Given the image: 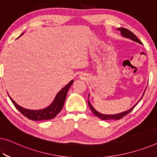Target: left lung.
Returning a JSON list of instances; mask_svg holds the SVG:
<instances>
[{
    "label": "left lung",
    "instance_id": "8db88e82",
    "mask_svg": "<svg viewBox=\"0 0 157 157\" xmlns=\"http://www.w3.org/2000/svg\"><path fill=\"white\" fill-rule=\"evenodd\" d=\"M118 31H119L121 33V35L123 36L126 37V38H130V39H131L132 40H134V41L136 42H137L138 43H140V44H143L142 43V42L138 38H137V36L136 35L134 34L133 33L131 32V31L127 29L126 28H119L118 29ZM145 92V91H144ZM144 92L143 93V96H142V98H140V100L138 102H137L136 105H135L133 107H131V109L126 111V112H121V113H119V114H112V115H108V114H100V113H99L98 112H97L94 108L93 107V106L91 105L90 102H89V101L88 100V105L89 107H90V109H91V111H92L93 113L94 114H95L96 117H98L99 118H100L102 120H113V119H115V120H119L121 119H122L123 117H124L125 116H126L127 114H128L130 112H131V111L134 109V107H136V106L137 105V103H138L141 100V99L143 98L144 94ZM89 96V95H88Z\"/></svg>",
    "mask_w": 157,
    "mask_h": 157
}]
</instances>
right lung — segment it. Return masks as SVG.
Returning <instances> with one entry per match:
<instances>
[{"label":"right lung","instance_id":"obj_1","mask_svg":"<svg viewBox=\"0 0 157 157\" xmlns=\"http://www.w3.org/2000/svg\"><path fill=\"white\" fill-rule=\"evenodd\" d=\"M23 33H21L22 35ZM74 83V81L71 80L69 83L67 84L66 86H64L59 92L57 94L56 97L55 98L53 102H52L51 105L48 106V107L45 108L43 109L39 110H30L20 107L9 96L12 102L13 103L17 109L25 117L28 118L29 119L33 121H45V120H50L55 118L56 116L59 114L60 111L63 108L64 104L65 102L67 93L70 86Z\"/></svg>","mask_w":157,"mask_h":157}]
</instances>
